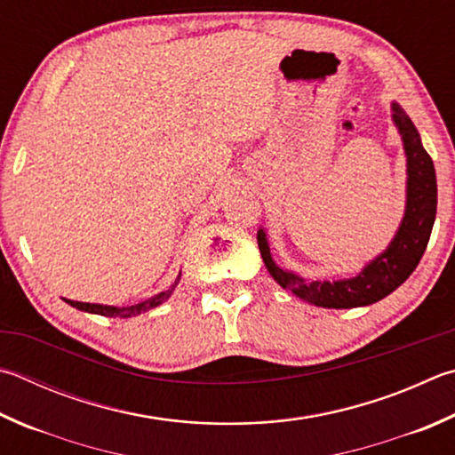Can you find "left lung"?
Returning <instances> with one entry per match:
<instances>
[{
	"label": "left lung",
	"mask_w": 455,
	"mask_h": 455,
	"mask_svg": "<svg viewBox=\"0 0 455 455\" xmlns=\"http://www.w3.org/2000/svg\"><path fill=\"white\" fill-rule=\"evenodd\" d=\"M394 123L398 125L403 148L408 155V201L402 227L386 252L371 260L358 276L336 283H307L300 276L276 267L270 256L267 235L259 230L256 241L272 278L291 291L296 299L316 304L322 308H356L368 307L394 292L416 270L432 235L437 209V183L432 156L419 141L418 129L400 105H392Z\"/></svg>",
	"instance_id": "8db88e82"
}]
</instances>
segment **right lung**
<instances>
[{
	"label": "right lung",
	"mask_w": 455,
	"mask_h": 455,
	"mask_svg": "<svg viewBox=\"0 0 455 455\" xmlns=\"http://www.w3.org/2000/svg\"><path fill=\"white\" fill-rule=\"evenodd\" d=\"M179 278H180V275L177 276L175 284H171L169 291L155 294V296H151V299L145 300V302L133 304V307L115 308V307H103V304H89V302H76V300H65V302L71 304L73 308L84 310V312L101 314V316H123V318H129V316H137V314H141V312H147V310H151V308H155V307H159V304H163L164 300H167L169 296L172 294V291H175V286H177V283H179Z\"/></svg>",
	"instance_id": "add662e5"
}]
</instances>
